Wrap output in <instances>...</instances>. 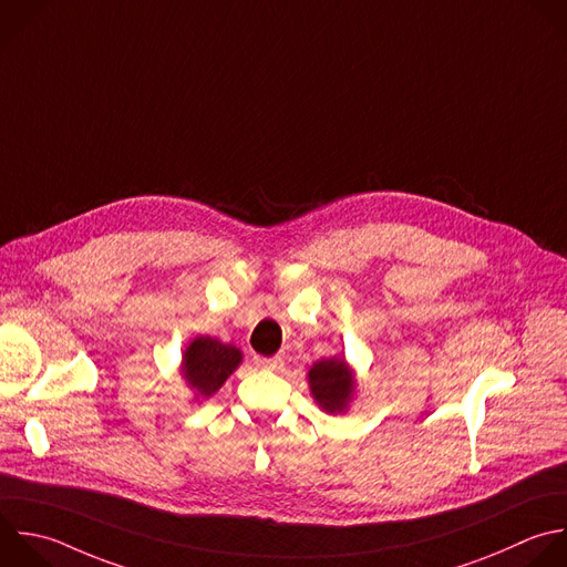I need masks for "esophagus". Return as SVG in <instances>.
I'll return each instance as SVG.
<instances>
[{"mask_svg":"<svg viewBox=\"0 0 567 567\" xmlns=\"http://www.w3.org/2000/svg\"><path fill=\"white\" fill-rule=\"evenodd\" d=\"M252 361L257 368H264V370H279L284 365L281 357H255Z\"/></svg>","mask_w":567,"mask_h":567,"instance_id":"obj_1","label":"esophagus"}]
</instances>
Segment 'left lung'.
<instances>
[{"label": "left lung", "instance_id": "8db88e82", "mask_svg": "<svg viewBox=\"0 0 567 567\" xmlns=\"http://www.w3.org/2000/svg\"><path fill=\"white\" fill-rule=\"evenodd\" d=\"M308 385L315 403L326 414L348 412L357 394V377L346 357L321 359L308 370Z\"/></svg>", "mask_w": 567, "mask_h": 567}]
</instances>
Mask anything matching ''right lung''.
I'll use <instances>...</instances> for the list:
<instances>
[{
	"label": "right lung",
	"instance_id": "add662e5",
	"mask_svg": "<svg viewBox=\"0 0 567 567\" xmlns=\"http://www.w3.org/2000/svg\"><path fill=\"white\" fill-rule=\"evenodd\" d=\"M244 352L213 337H195L182 352L179 374L193 392V401L210 399L239 368Z\"/></svg>",
	"mask_w": 567,
	"mask_h": 567
}]
</instances>
